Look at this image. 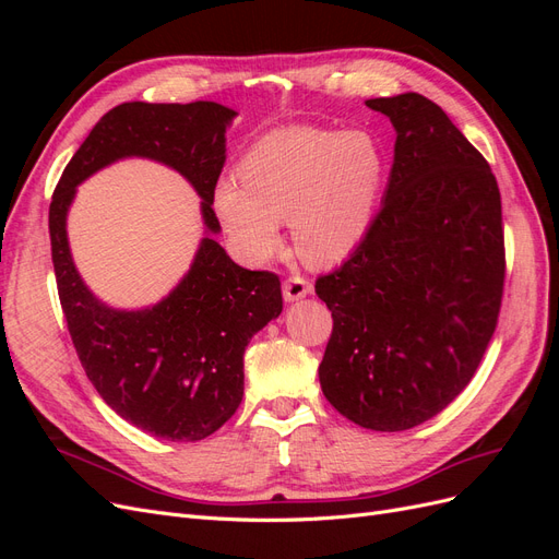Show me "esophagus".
Returning <instances> with one entry per match:
<instances>
[{"label": "esophagus", "mask_w": 559, "mask_h": 559, "mask_svg": "<svg viewBox=\"0 0 559 559\" xmlns=\"http://www.w3.org/2000/svg\"><path fill=\"white\" fill-rule=\"evenodd\" d=\"M282 294H284L286 302H296L300 298L310 296L312 294V286H310V282L306 277L294 275V277H289V280L282 284Z\"/></svg>", "instance_id": "esophagus-1"}]
</instances>
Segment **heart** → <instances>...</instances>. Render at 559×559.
Masks as SVG:
<instances>
[{"label":"heart","instance_id":"obj_1","mask_svg":"<svg viewBox=\"0 0 559 559\" xmlns=\"http://www.w3.org/2000/svg\"><path fill=\"white\" fill-rule=\"evenodd\" d=\"M240 181L222 179L214 210L230 245L249 263H267L292 222L308 263L347 259L373 226L386 181V154L368 130L289 126L267 132L242 156Z\"/></svg>","mask_w":559,"mask_h":559}]
</instances>
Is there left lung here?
<instances>
[{
	"instance_id": "left-lung-1",
	"label": "left lung",
	"mask_w": 559,
	"mask_h": 559,
	"mask_svg": "<svg viewBox=\"0 0 559 559\" xmlns=\"http://www.w3.org/2000/svg\"><path fill=\"white\" fill-rule=\"evenodd\" d=\"M394 126V163L366 240L317 296L333 314L321 392L354 425L405 431L462 394L503 292L501 195L487 160L417 93L366 99Z\"/></svg>"
}]
</instances>
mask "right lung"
Segmentation results:
<instances>
[{
	"label": "right lung",
	"instance_id": "right-lung-1",
	"mask_svg": "<svg viewBox=\"0 0 559 559\" xmlns=\"http://www.w3.org/2000/svg\"><path fill=\"white\" fill-rule=\"evenodd\" d=\"M238 116L218 103H126L107 111L79 146L48 210L62 312L88 380L109 408L165 441H202L226 425L245 394V349L282 312L280 280L235 263L214 240L212 210ZM126 157L179 171L201 198L206 235L192 267L154 307L114 309L82 282L66 238V214L88 176Z\"/></svg>",
	"mask_w": 559,
	"mask_h": 559
}]
</instances>
